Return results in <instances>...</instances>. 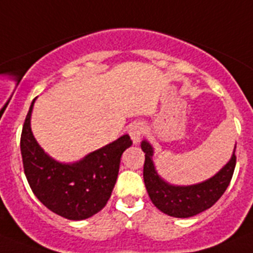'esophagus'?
Masks as SVG:
<instances>
[{"label": "esophagus", "instance_id": "1", "mask_svg": "<svg viewBox=\"0 0 253 253\" xmlns=\"http://www.w3.org/2000/svg\"><path fill=\"white\" fill-rule=\"evenodd\" d=\"M129 135H130L131 140H133L134 144H138L140 142V138H142V134L144 131V125L142 123H133V124L129 126Z\"/></svg>", "mask_w": 253, "mask_h": 253}]
</instances>
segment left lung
Wrapping results in <instances>:
<instances>
[{
  "instance_id": "1",
  "label": "left lung",
  "mask_w": 253,
  "mask_h": 253,
  "mask_svg": "<svg viewBox=\"0 0 253 253\" xmlns=\"http://www.w3.org/2000/svg\"><path fill=\"white\" fill-rule=\"evenodd\" d=\"M146 161L143 178L147 193L154 207L162 213L175 218H190L209 209L224 194L236 167V147L231 160L215 175L193 185H175L169 182L157 172L153 162L154 148L147 139L140 143Z\"/></svg>"
}]
</instances>
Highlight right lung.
<instances>
[{
  "mask_svg": "<svg viewBox=\"0 0 253 253\" xmlns=\"http://www.w3.org/2000/svg\"><path fill=\"white\" fill-rule=\"evenodd\" d=\"M34 99L21 134L24 171L33 193L49 210L69 220H84L99 213L110 199L119 173L123 152L131 146L124 134L75 162H60L44 151L31 130Z\"/></svg>",
  "mask_w": 253,
  "mask_h": 253,
  "instance_id": "obj_1",
  "label": "right lung"
}]
</instances>
